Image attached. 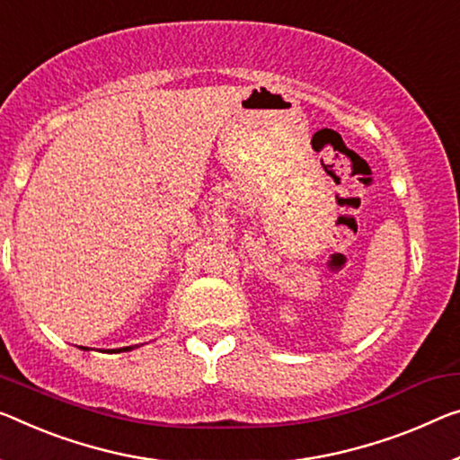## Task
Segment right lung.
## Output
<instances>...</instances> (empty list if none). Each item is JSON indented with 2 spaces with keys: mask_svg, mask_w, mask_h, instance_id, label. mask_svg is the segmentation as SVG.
I'll use <instances>...</instances> for the list:
<instances>
[{
  "mask_svg": "<svg viewBox=\"0 0 460 460\" xmlns=\"http://www.w3.org/2000/svg\"><path fill=\"white\" fill-rule=\"evenodd\" d=\"M80 349H88V348H82V345H80ZM131 349H136V345H129V348H121V349H111V351H131Z\"/></svg>",
  "mask_w": 460,
  "mask_h": 460,
  "instance_id": "1",
  "label": "right lung"
}]
</instances>
